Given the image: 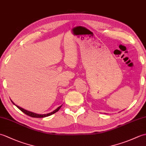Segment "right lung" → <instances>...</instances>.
Wrapping results in <instances>:
<instances>
[{"label":"right lung","mask_w":146,"mask_h":146,"mask_svg":"<svg viewBox=\"0 0 146 146\" xmlns=\"http://www.w3.org/2000/svg\"><path fill=\"white\" fill-rule=\"evenodd\" d=\"M11 102H12V103H13L14 105H15V106H16V107L19 108V109L20 110H21L22 111H23V112H24L25 114L27 115H29V116H30V117H35V118H43V117H48V116H49V115H51L54 114V113H56V112H57V111L60 109V108H61V106H62V105H61V106L58 107V108H56V109L54 110L53 111H52V112L46 113V114H38V113H34V112H32V111H27V110H25V109H24V108H21V107H19L18 105H15L12 100H11Z\"/></svg>","instance_id":"1"}]
</instances>
